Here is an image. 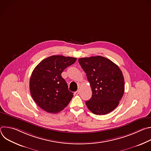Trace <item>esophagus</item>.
Masks as SVG:
<instances>
[{
    "instance_id": "obj_1",
    "label": "esophagus",
    "mask_w": 151,
    "mask_h": 151,
    "mask_svg": "<svg viewBox=\"0 0 151 151\" xmlns=\"http://www.w3.org/2000/svg\"><path fill=\"white\" fill-rule=\"evenodd\" d=\"M75 95H78L79 94V90H78V91H76L75 93Z\"/></svg>"
}]
</instances>
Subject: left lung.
Segmentation results:
<instances>
[{"mask_svg":"<svg viewBox=\"0 0 151 151\" xmlns=\"http://www.w3.org/2000/svg\"><path fill=\"white\" fill-rule=\"evenodd\" d=\"M79 63L87 75L92 97L85 103L96 115H105L114 111L124 93V78L119 68L101 56L79 58Z\"/></svg>","mask_w":151,"mask_h":151,"instance_id":"obj_1","label":"left lung"}]
</instances>
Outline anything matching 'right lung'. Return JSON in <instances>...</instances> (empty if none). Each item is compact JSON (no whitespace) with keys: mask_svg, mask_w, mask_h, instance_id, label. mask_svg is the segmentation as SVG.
<instances>
[{"mask_svg":"<svg viewBox=\"0 0 151 151\" xmlns=\"http://www.w3.org/2000/svg\"><path fill=\"white\" fill-rule=\"evenodd\" d=\"M76 58L52 55L40 61L33 70L30 79V91L35 103L45 111L55 114L68 105L73 93L61 73L73 64Z\"/></svg>","mask_w":151,"mask_h":151,"instance_id":"add662e5","label":"right lung"}]
</instances>
